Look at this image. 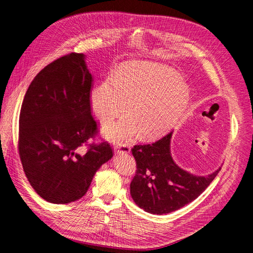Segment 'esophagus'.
Segmentation results:
<instances>
[{
  "label": "esophagus",
  "mask_w": 253,
  "mask_h": 253,
  "mask_svg": "<svg viewBox=\"0 0 253 253\" xmlns=\"http://www.w3.org/2000/svg\"><path fill=\"white\" fill-rule=\"evenodd\" d=\"M116 152L118 153H128L130 152V146L125 142H118L116 143Z\"/></svg>",
  "instance_id": "obj_1"
}]
</instances>
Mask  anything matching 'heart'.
Listing matches in <instances>:
<instances>
[{
  "label": "heart",
  "mask_w": 253,
  "mask_h": 253,
  "mask_svg": "<svg viewBox=\"0 0 253 253\" xmlns=\"http://www.w3.org/2000/svg\"><path fill=\"white\" fill-rule=\"evenodd\" d=\"M190 100L189 89L181 76L168 67L147 62L121 65L112 79L91 92V106L101 121H111L127 108L130 113L105 125L116 141L143 131L147 137L166 132L182 117Z\"/></svg>",
  "instance_id": "obj_1"
}]
</instances>
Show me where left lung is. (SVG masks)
Here are the masks:
<instances>
[{"label": "left lung", "mask_w": 253, "mask_h": 253, "mask_svg": "<svg viewBox=\"0 0 253 253\" xmlns=\"http://www.w3.org/2000/svg\"><path fill=\"white\" fill-rule=\"evenodd\" d=\"M172 131L152 144L131 149L136 170L130 193L136 205L152 214L172 212L191 203L214 180L221 168L205 176L178 167L170 153Z\"/></svg>", "instance_id": "obj_1"}]
</instances>
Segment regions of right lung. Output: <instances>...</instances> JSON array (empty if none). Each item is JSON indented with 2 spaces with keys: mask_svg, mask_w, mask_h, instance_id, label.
<instances>
[{
  "mask_svg": "<svg viewBox=\"0 0 253 253\" xmlns=\"http://www.w3.org/2000/svg\"><path fill=\"white\" fill-rule=\"evenodd\" d=\"M92 83L85 55L72 52L41 70L24 96L20 159L32 188L49 203L82 198L96 171L113 156L108 142L88 144L99 133L91 115ZM83 144L88 148L80 155Z\"/></svg>",
  "mask_w": 253,
  "mask_h": 253,
  "instance_id": "right-lung-1",
  "label": "right lung"
}]
</instances>
